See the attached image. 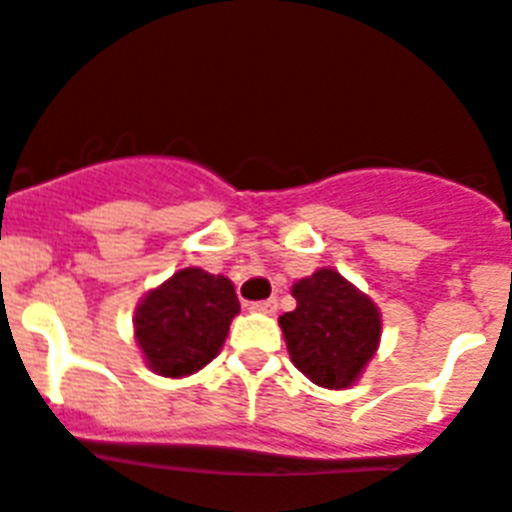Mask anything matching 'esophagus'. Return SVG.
Here are the masks:
<instances>
[{
	"instance_id": "esophagus-1",
	"label": "esophagus",
	"mask_w": 512,
	"mask_h": 512,
	"mask_svg": "<svg viewBox=\"0 0 512 512\" xmlns=\"http://www.w3.org/2000/svg\"><path fill=\"white\" fill-rule=\"evenodd\" d=\"M251 311H259V314H274V311H277V301H274V298L256 301V303H251Z\"/></svg>"
}]
</instances>
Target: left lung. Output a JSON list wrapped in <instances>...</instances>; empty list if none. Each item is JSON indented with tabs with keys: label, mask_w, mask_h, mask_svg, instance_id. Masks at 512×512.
<instances>
[{
	"label": "left lung",
	"mask_w": 512,
	"mask_h": 512,
	"mask_svg": "<svg viewBox=\"0 0 512 512\" xmlns=\"http://www.w3.org/2000/svg\"><path fill=\"white\" fill-rule=\"evenodd\" d=\"M293 298L298 306L280 316V327L295 369L327 390L356 384L382 337L377 303L335 269L295 282Z\"/></svg>",
	"instance_id": "obj_1"
}]
</instances>
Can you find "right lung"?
<instances>
[{"label": "right lung", "instance_id": "obj_1", "mask_svg": "<svg viewBox=\"0 0 512 512\" xmlns=\"http://www.w3.org/2000/svg\"><path fill=\"white\" fill-rule=\"evenodd\" d=\"M238 311L227 277L188 266L143 295L133 316L135 340L151 371L188 377L217 358Z\"/></svg>", "mask_w": 512, "mask_h": 512}]
</instances>
